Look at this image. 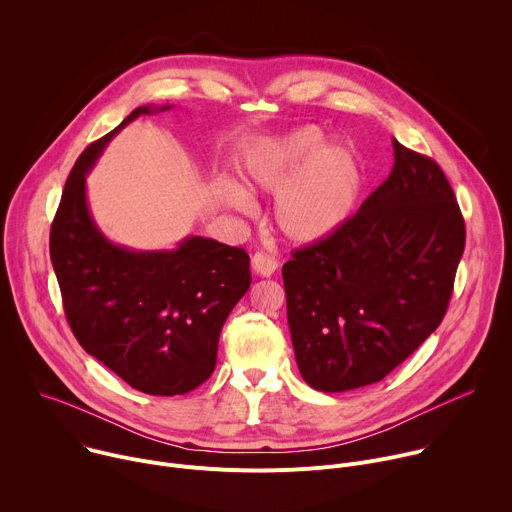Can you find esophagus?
<instances>
[{
  "label": "esophagus",
  "instance_id": "esophagus-1",
  "mask_svg": "<svg viewBox=\"0 0 512 512\" xmlns=\"http://www.w3.org/2000/svg\"><path fill=\"white\" fill-rule=\"evenodd\" d=\"M251 269H253V273H257L261 277H269L277 269V259L267 253H255L251 257Z\"/></svg>",
  "mask_w": 512,
  "mask_h": 512
}]
</instances>
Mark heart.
<instances>
[{
    "label": "heart",
    "instance_id": "b5f03b06",
    "mask_svg": "<svg viewBox=\"0 0 512 512\" xmlns=\"http://www.w3.org/2000/svg\"><path fill=\"white\" fill-rule=\"evenodd\" d=\"M318 127L306 125L261 143L247 158V184L277 196V229L294 243H318L336 233L354 212L360 166L344 145H326ZM229 206L249 214L253 200L241 186H223Z\"/></svg>",
    "mask_w": 512,
    "mask_h": 512
}]
</instances>
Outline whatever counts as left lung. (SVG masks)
Returning a JSON list of instances; mask_svg holds the SVG:
<instances>
[{
  "label": "left lung",
  "instance_id": "left-lung-1",
  "mask_svg": "<svg viewBox=\"0 0 512 512\" xmlns=\"http://www.w3.org/2000/svg\"><path fill=\"white\" fill-rule=\"evenodd\" d=\"M389 178L281 269L298 369L316 391L383 381L442 324L466 245L454 190L393 139Z\"/></svg>",
  "mask_w": 512,
  "mask_h": 512
}]
</instances>
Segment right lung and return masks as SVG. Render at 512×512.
<instances>
[{
	"instance_id": "add662e5",
	"label": "right lung",
	"mask_w": 512,
	"mask_h": 512,
	"mask_svg": "<svg viewBox=\"0 0 512 512\" xmlns=\"http://www.w3.org/2000/svg\"><path fill=\"white\" fill-rule=\"evenodd\" d=\"M137 107L93 141L72 168L50 229V259L79 344L129 387L184 395L214 371L218 336L251 285L249 255L214 239L188 237L172 251H131L93 223L85 176Z\"/></svg>"
}]
</instances>
